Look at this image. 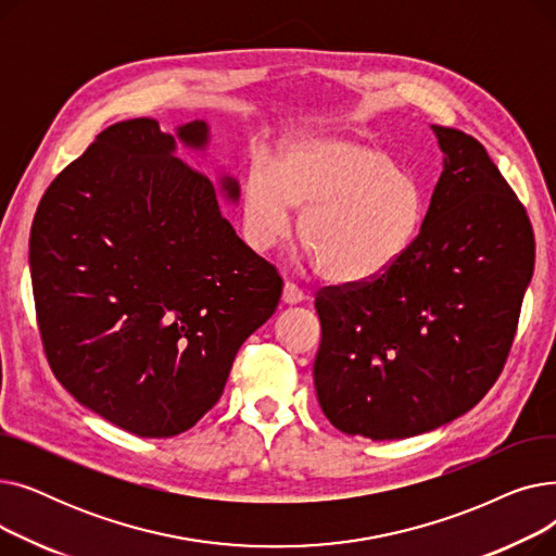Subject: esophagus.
I'll return each mask as SVG.
<instances>
[{"label":"esophagus","instance_id":"34e87169","mask_svg":"<svg viewBox=\"0 0 556 556\" xmlns=\"http://www.w3.org/2000/svg\"><path fill=\"white\" fill-rule=\"evenodd\" d=\"M304 300H306V293L295 281H286L283 283V302L286 304H300Z\"/></svg>","mask_w":556,"mask_h":556}]
</instances>
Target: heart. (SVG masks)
<instances>
[{
	"mask_svg": "<svg viewBox=\"0 0 556 556\" xmlns=\"http://www.w3.org/2000/svg\"><path fill=\"white\" fill-rule=\"evenodd\" d=\"M293 207L304 210L300 239L333 283L381 277L410 250L426 200L410 173L394 166L365 137L306 135L288 146L279 166L256 160L243 182L245 241L270 252L293 231Z\"/></svg>",
	"mask_w": 556,
	"mask_h": 556,
	"instance_id": "heart-1",
	"label": "heart"
}]
</instances>
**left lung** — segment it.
Segmentation results:
<instances>
[{"instance_id": "left-lung-1", "label": "left lung", "mask_w": 556, "mask_h": 556, "mask_svg": "<svg viewBox=\"0 0 556 556\" xmlns=\"http://www.w3.org/2000/svg\"><path fill=\"white\" fill-rule=\"evenodd\" d=\"M432 130L444 170L410 250L381 277L315 295L317 401L338 430L376 442L440 428L491 390L534 273L530 216L484 146Z\"/></svg>"}]
</instances>
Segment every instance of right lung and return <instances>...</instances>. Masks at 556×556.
<instances>
[{"label":"right lung","instance_id":"add662e5","mask_svg":"<svg viewBox=\"0 0 556 556\" xmlns=\"http://www.w3.org/2000/svg\"><path fill=\"white\" fill-rule=\"evenodd\" d=\"M178 139L204 149L210 128ZM149 116L119 122L55 175L28 261L51 371L137 437H173L220 399L241 344L275 313L281 277L223 218L216 189ZM229 200L239 182L223 178Z\"/></svg>","mask_w":556,"mask_h":556}]
</instances>
